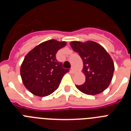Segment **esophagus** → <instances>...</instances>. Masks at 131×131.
I'll use <instances>...</instances> for the list:
<instances>
[{
    "label": "esophagus",
    "mask_w": 131,
    "mask_h": 131,
    "mask_svg": "<svg viewBox=\"0 0 131 131\" xmlns=\"http://www.w3.org/2000/svg\"><path fill=\"white\" fill-rule=\"evenodd\" d=\"M70 71H71V72L73 73H74L75 72V69H74L73 68H71V70H70Z\"/></svg>",
    "instance_id": "34e87169"
}]
</instances>
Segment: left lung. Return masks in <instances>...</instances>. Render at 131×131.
I'll use <instances>...</instances> for the list:
<instances>
[{"instance_id":"1","label":"left lung","mask_w":131,"mask_h":131,"mask_svg":"<svg viewBox=\"0 0 131 131\" xmlns=\"http://www.w3.org/2000/svg\"><path fill=\"white\" fill-rule=\"evenodd\" d=\"M74 51L79 53L83 62L82 69L85 82L76 87L88 95H96L107 89L113 78L114 63L104 47L94 41L70 42Z\"/></svg>"}]
</instances>
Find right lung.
Here are the masks:
<instances>
[{
    "label": "right lung",
    "mask_w": 131,
    "mask_h": 131,
    "mask_svg": "<svg viewBox=\"0 0 131 131\" xmlns=\"http://www.w3.org/2000/svg\"><path fill=\"white\" fill-rule=\"evenodd\" d=\"M66 45V41L50 39L39 44L26 54L21 65L20 75L24 86L33 94L47 96L58 88L69 69L62 68L56 54Z\"/></svg>",
    "instance_id": "right-lung-1"
}]
</instances>
